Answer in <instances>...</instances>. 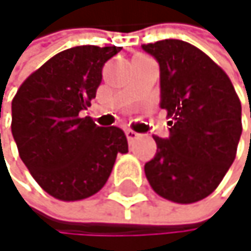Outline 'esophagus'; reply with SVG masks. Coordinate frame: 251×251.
<instances>
[{"label":"esophagus","mask_w":251,"mask_h":251,"mask_svg":"<svg viewBox=\"0 0 251 251\" xmlns=\"http://www.w3.org/2000/svg\"><path fill=\"white\" fill-rule=\"evenodd\" d=\"M125 134H126V138H128L129 143H134L138 138V134L135 131H132V129H126V131H125Z\"/></svg>","instance_id":"esophagus-1"}]
</instances>
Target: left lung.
Returning a JSON list of instances; mask_svg holds the SVG:
<instances>
[{
	"instance_id": "obj_1",
	"label": "left lung",
	"mask_w": 251,
	"mask_h": 251,
	"mask_svg": "<svg viewBox=\"0 0 251 251\" xmlns=\"http://www.w3.org/2000/svg\"><path fill=\"white\" fill-rule=\"evenodd\" d=\"M143 50L159 64V105L170 117V135L153 137L157 149L144 165L146 177L165 200L201 201L235 159L243 132L240 98L226 73L186 41L162 40Z\"/></svg>"
}]
</instances>
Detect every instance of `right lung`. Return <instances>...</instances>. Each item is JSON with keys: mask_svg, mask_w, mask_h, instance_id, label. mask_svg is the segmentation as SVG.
<instances>
[{"mask_svg": "<svg viewBox=\"0 0 251 251\" xmlns=\"http://www.w3.org/2000/svg\"><path fill=\"white\" fill-rule=\"evenodd\" d=\"M117 46H75L32 73L11 102V134L35 181L53 198L78 201L108 180L128 140L117 126L81 117L102 80V67Z\"/></svg>", "mask_w": 251, "mask_h": 251, "instance_id": "obj_1", "label": "right lung"}]
</instances>
